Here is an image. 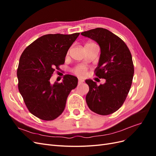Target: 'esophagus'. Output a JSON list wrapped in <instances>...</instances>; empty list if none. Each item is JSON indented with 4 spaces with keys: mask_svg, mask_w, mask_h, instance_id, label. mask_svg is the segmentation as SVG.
Listing matches in <instances>:
<instances>
[{
    "mask_svg": "<svg viewBox=\"0 0 156 156\" xmlns=\"http://www.w3.org/2000/svg\"><path fill=\"white\" fill-rule=\"evenodd\" d=\"M84 82V80H83V79H78V83H79V84H81V83H83Z\"/></svg>",
    "mask_w": 156,
    "mask_h": 156,
    "instance_id": "esophagus-1",
    "label": "esophagus"
}]
</instances>
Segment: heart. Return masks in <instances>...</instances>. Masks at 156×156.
I'll use <instances>...</instances> for the list:
<instances>
[{"label":"heart","instance_id":"b5f03b06","mask_svg":"<svg viewBox=\"0 0 156 156\" xmlns=\"http://www.w3.org/2000/svg\"><path fill=\"white\" fill-rule=\"evenodd\" d=\"M86 45H95V44H93V43H87ZM75 72L77 75H79V76H84V75L86 74V68L83 66H80L77 67L76 69H75Z\"/></svg>","mask_w":156,"mask_h":156}]
</instances>
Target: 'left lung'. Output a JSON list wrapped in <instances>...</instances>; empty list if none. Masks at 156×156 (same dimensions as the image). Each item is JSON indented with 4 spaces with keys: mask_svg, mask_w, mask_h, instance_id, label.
Listing matches in <instances>:
<instances>
[{
    "mask_svg": "<svg viewBox=\"0 0 156 156\" xmlns=\"http://www.w3.org/2000/svg\"><path fill=\"white\" fill-rule=\"evenodd\" d=\"M81 34L100 45L101 54L95 74L105 79V83L99 86L91 79L86 80L89 87L87 103L90 109L98 115L112 114L123 105L133 81L134 66L130 51L119 36L103 28Z\"/></svg>",
    "mask_w": 156,
    "mask_h": 156,
    "instance_id": "8db88e82",
    "label": "left lung"
}]
</instances>
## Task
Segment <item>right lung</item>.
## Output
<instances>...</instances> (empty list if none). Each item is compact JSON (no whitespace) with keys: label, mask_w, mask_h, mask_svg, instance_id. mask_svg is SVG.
<instances>
[{"label":"right lung","mask_w":156,"mask_h":156,"mask_svg":"<svg viewBox=\"0 0 156 156\" xmlns=\"http://www.w3.org/2000/svg\"><path fill=\"white\" fill-rule=\"evenodd\" d=\"M79 34L44 35L21 56L17 71L19 91L29 111L41 120H53L62 114L71 90L77 86L78 79L72 75H66L61 83L51 84L50 79L64 64Z\"/></svg>","instance_id":"obj_1"}]
</instances>
